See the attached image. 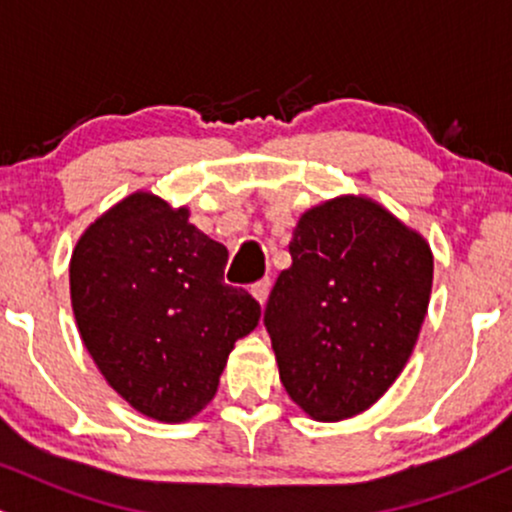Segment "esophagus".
<instances>
[{"mask_svg": "<svg viewBox=\"0 0 512 512\" xmlns=\"http://www.w3.org/2000/svg\"><path fill=\"white\" fill-rule=\"evenodd\" d=\"M269 289H272V281H269V276H267V279L255 281L250 291H252V296H255L257 301H260V305H264V301H267V296H269Z\"/></svg>", "mask_w": 512, "mask_h": 512, "instance_id": "34e87169", "label": "esophagus"}]
</instances>
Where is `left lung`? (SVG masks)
<instances>
[{"label":"left lung","mask_w":512,"mask_h":512,"mask_svg":"<svg viewBox=\"0 0 512 512\" xmlns=\"http://www.w3.org/2000/svg\"><path fill=\"white\" fill-rule=\"evenodd\" d=\"M289 252L264 308L279 378L313 419H349L407 366L431 298V248L378 202L346 195L305 211Z\"/></svg>","instance_id":"obj_1"}]
</instances>
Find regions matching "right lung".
Masks as SVG:
<instances>
[{
	"label": "right lung",
	"instance_id": "add662e5",
	"mask_svg": "<svg viewBox=\"0 0 512 512\" xmlns=\"http://www.w3.org/2000/svg\"><path fill=\"white\" fill-rule=\"evenodd\" d=\"M228 250L151 192L86 228L69 264L79 334L108 385L144 416L192 419L214 399L228 354L260 303L223 281Z\"/></svg>",
	"mask_w": 512,
	"mask_h": 512
}]
</instances>
